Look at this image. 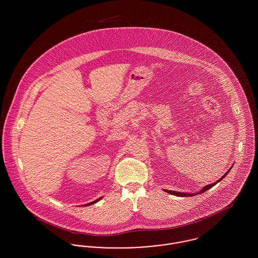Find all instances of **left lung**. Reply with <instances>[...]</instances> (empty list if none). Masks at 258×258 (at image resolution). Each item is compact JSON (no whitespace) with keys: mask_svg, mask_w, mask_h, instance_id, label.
Masks as SVG:
<instances>
[{"mask_svg":"<svg viewBox=\"0 0 258 258\" xmlns=\"http://www.w3.org/2000/svg\"><path fill=\"white\" fill-rule=\"evenodd\" d=\"M231 168H232V166H231ZM230 168V169H231ZM230 169L228 170V171L226 172L222 177H221V179H219L217 182H215V183H213V184H208V185H205V186H203V188L200 190V191H198L197 194H186V192H179V191H174V190H168V189H164V191H166V192H168V194H170L172 196H176V197H194V196H196V195H200V194H203L204 191H206V190H208L209 188H211V187H213L215 184H218L219 182H221V180L228 174V172L230 171Z\"/></svg>","mask_w":258,"mask_h":258,"instance_id":"1","label":"left lung"}]
</instances>
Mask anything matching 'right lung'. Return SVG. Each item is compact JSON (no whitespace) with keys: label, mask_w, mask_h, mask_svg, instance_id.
Masks as SVG:
<instances>
[{"label":"right lung","mask_w":258,"mask_h":258,"mask_svg":"<svg viewBox=\"0 0 258 258\" xmlns=\"http://www.w3.org/2000/svg\"><path fill=\"white\" fill-rule=\"evenodd\" d=\"M101 198V197H100ZM100 198H98V199H97V200H95V201H93V202H91V203H88V204H86V205H84V206H88V205H92V204H95V203H97L98 201H99L100 200Z\"/></svg>","instance_id":"right-lung-1"}]
</instances>
